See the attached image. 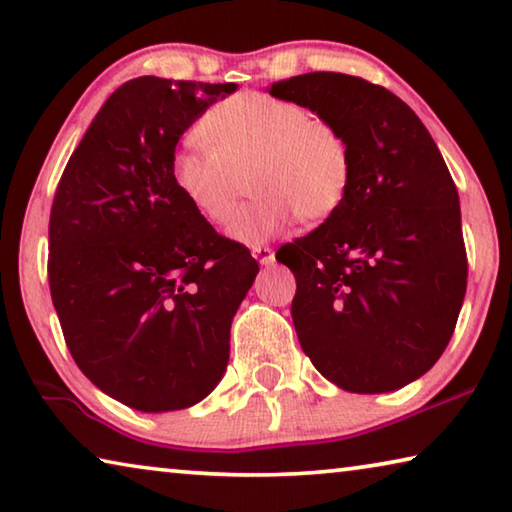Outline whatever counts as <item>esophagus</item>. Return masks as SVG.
I'll return each mask as SVG.
<instances>
[{"label": "esophagus", "instance_id": "34e87169", "mask_svg": "<svg viewBox=\"0 0 512 512\" xmlns=\"http://www.w3.org/2000/svg\"><path fill=\"white\" fill-rule=\"evenodd\" d=\"M253 257L257 259L259 264L269 266V264H273L275 253H273V248H269V246H253Z\"/></svg>", "mask_w": 512, "mask_h": 512}]
</instances>
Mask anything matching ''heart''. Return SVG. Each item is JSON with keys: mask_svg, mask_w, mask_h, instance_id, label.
<instances>
[{"mask_svg": "<svg viewBox=\"0 0 512 512\" xmlns=\"http://www.w3.org/2000/svg\"><path fill=\"white\" fill-rule=\"evenodd\" d=\"M196 134L202 143L173 154V182L207 223L227 227L250 173L257 198L232 227L239 241L278 237L298 216L326 221L351 189L353 154L342 129L285 97L262 91L227 97L205 111Z\"/></svg>", "mask_w": 512, "mask_h": 512, "instance_id": "1", "label": "heart"}]
</instances>
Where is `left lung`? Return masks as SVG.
<instances>
[{"mask_svg":"<svg viewBox=\"0 0 512 512\" xmlns=\"http://www.w3.org/2000/svg\"><path fill=\"white\" fill-rule=\"evenodd\" d=\"M342 129L351 189L337 214L275 259L296 278L291 319L323 376L346 392H392L440 360L467 289L453 177L417 113L342 72L271 86Z\"/></svg>","mask_w":512,"mask_h":512,"instance_id":"1","label":"left lung"}]
</instances>
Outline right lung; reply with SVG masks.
Returning a JSON list of instances; mask_svg holds the SVG:
<instances>
[{"label":"right lung","instance_id":"right-lung-1","mask_svg":"<svg viewBox=\"0 0 512 512\" xmlns=\"http://www.w3.org/2000/svg\"><path fill=\"white\" fill-rule=\"evenodd\" d=\"M237 84L125 81L97 111L56 186L52 303L77 367L143 412L182 410L212 392L230 326L259 271L173 182L180 136Z\"/></svg>","mask_w":512,"mask_h":512}]
</instances>
